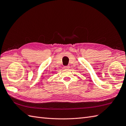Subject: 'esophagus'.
I'll return each mask as SVG.
<instances>
[{
  "mask_svg": "<svg viewBox=\"0 0 126 126\" xmlns=\"http://www.w3.org/2000/svg\"><path fill=\"white\" fill-rule=\"evenodd\" d=\"M64 69H69L70 68V66H69V65H67V66H64Z\"/></svg>",
  "mask_w": 126,
  "mask_h": 126,
  "instance_id": "1",
  "label": "esophagus"
}]
</instances>
